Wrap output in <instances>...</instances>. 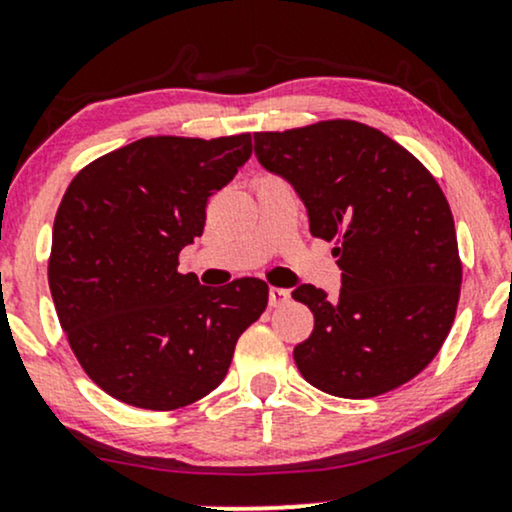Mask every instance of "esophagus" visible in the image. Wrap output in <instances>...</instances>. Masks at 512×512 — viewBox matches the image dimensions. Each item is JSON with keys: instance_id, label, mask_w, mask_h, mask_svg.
<instances>
[{"instance_id": "esophagus-1", "label": "esophagus", "mask_w": 512, "mask_h": 512, "mask_svg": "<svg viewBox=\"0 0 512 512\" xmlns=\"http://www.w3.org/2000/svg\"><path fill=\"white\" fill-rule=\"evenodd\" d=\"M289 301V289H279V286H272V289H269V305H272V308H279V305H286Z\"/></svg>"}]
</instances>
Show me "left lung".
<instances>
[{"instance_id": "1", "label": "left lung", "mask_w": 512, "mask_h": 512, "mask_svg": "<svg viewBox=\"0 0 512 512\" xmlns=\"http://www.w3.org/2000/svg\"><path fill=\"white\" fill-rule=\"evenodd\" d=\"M255 156L289 180L310 233L334 240L342 289L291 293L315 315L293 349L301 375L334 397L368 399L409 383L448 337L462 262L452 211L419 158L354 120L257 132Z\"/></svg>"}]
</instances>
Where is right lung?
Listing matches in <instances>:
<instances>
[{"mask_svg": "<svg viewBox=\"0 0 512 512\" xmlns=\"http://www.w3.org/2000/svg\"><path fill=\"white\" fill-rule=\"evenodd\" d=\"M250 154V134L146 137L69 182L52 226L50 293L74 356L110 397L151 411L197 402L267 308L262 279L211 289L178 272L209 197Z\"/></svg>", "mask_w": 512, "mask_h": 512, "instance_id": "1", "label": "right lung"}]
</instances>
